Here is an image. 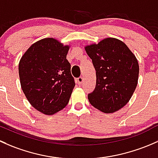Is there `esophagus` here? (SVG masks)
Listing matches in <instances>:
<instances>
[{"label":"esophagus","instance_id":"esophagus-1","mask_svg":"<svg viewBox=\"0 0 158 158\" xmlns=\"http://www.w3.org/2000/svg\"><path fill=\"white\" fill-rule=\"evenodd\" d=\"M77 84H83V82H84V78H83L82 77H79L77 79Z\"/></svg>","mask_w":158,"mask_h":158}]
</instances>
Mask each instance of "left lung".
I'll return each mask as SVG.
<instances>
[{
    "mask_svg": "<svg viewBox=\"0 0 158 158\" xmlns=\"http://www.w3.org/2000/svg\"><path fill=\"white\" fill-rule=\"evenodd\" d=\"M96 70V87L88 94L91 105L105 113L123 108L129 101L139 79L135 56L123 42L106 38L85 47Z\"/></svg>",
    "mask_w": 158,
    "mask_h": 158,
    "instance_id": "8db88e82",
    "label": "left lung"
}]
</instances>
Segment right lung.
<instances>
[{"instance_id":"add662e5","label":"right lung","mask_w":158,"mask_h":158,"mask_svg":"<svg viewBox=\"0 0 158 158\" xmlns=\"http://www.w3.org/2000/svg\"><path fill=\"white\" fill-rule=\"evenodd\" d=\"M69 46L46 38L28 48L19 63L21 88L31 105L45 115L67 106L75 82L66 59Z\"/></svg>"}]
</instances>
